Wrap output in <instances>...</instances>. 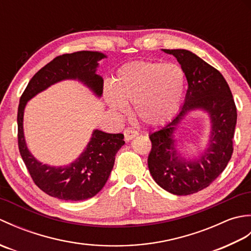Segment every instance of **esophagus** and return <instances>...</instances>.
<instances>
[{
  "label": "esophagus",
  "instance_id": "34e87169",
  "mask_svg": "<svg viewBox=\"0 0 251 251\" xmlns=\"http://www.w3.org/2000/svg\"><path fill=\"white\" fill-rule=\"evenodd\" d=\"M137 135H138V131L135 130L134 128H131V127H127V128L124 130L125 140H127V141L131 140L132 138H135Z\"/></svg>",
  "mask_w": 251,
  "mask_h": 251
}]
</instances>
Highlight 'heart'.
Instances as JSON below:
<instances>
[{
	"label": "heart",
	"instance_id": "1",
	"mask_svg": "<svg viewBox=\"0 0 251 251\" xmlns=\"http://www.w3.org/2000/svg\"><path fill=\"white\" fill-rule=\"evenodd\" d=\"M185 77L176 63L131 61L116 73L104 99L112 110L125 112L132 103L136 116L148 125H158L177 110L184 92Z\"/></svg>",
	"mask_w": 251,
	"mask_h": 251
}]
</instances>
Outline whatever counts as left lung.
Returning <instances> with one entry per match:
<instances>
[{"label": "left lung", "mask_w": 251, "mask_h": 251, "mask_svg": "<svg viewBox=\"0 0 251 251\" xmlns=\"http://www.w3.org/2000/svg\"><path fill=\"white\" fill-rule=\"evenodd\" d=\"M163 50L177 58L188 81V90L179 113L150 135L152 149L148 166L161 188L176 195H190L209 186L231 159L236 105L226 78L216 68L189 50ZM195 108L210 113L211 143L204 154L194 161H186L175 150L172 134L184 115Z\"/></svg>", "instance_id": "left-lung-1"}]
</instances>
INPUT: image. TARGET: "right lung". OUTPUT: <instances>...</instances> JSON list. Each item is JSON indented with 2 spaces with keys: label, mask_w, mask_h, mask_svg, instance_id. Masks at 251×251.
<instances>
[{
  "label": "right lung",
  "mask_w": 251,
  "mask_h": 251,
  "mask_svg": "<svg viewBox=\"0 0 251 251\" xmlns=\"http://www.w3.org/2000/svg\"><path fill=\"white\" fill-rule=\"evenodd\" d=\"M105 56L82 50L54 58L30 79L18 105V148L33 182L50 196L63 201H85L103 188L113 168L115 155L125 141L123 134H106L96 129L85 151L66 167H50L37 162L25 146L23 120L25 106L32 97L62 79L73 78L86 84L100 97L103 79L96 74L98 61Z\"/></svg>",
  "instance_id": "1"
}]
</instances>
